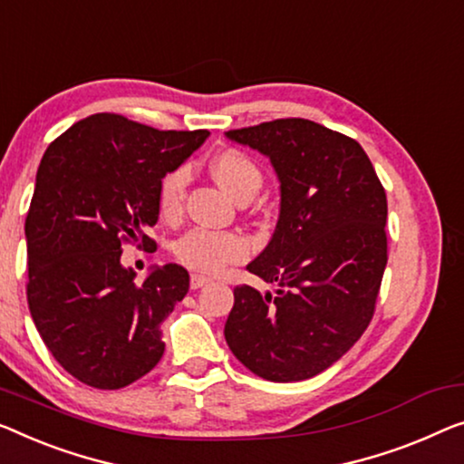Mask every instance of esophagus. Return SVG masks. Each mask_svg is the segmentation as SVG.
Here are the masks:
<instances>
[{
	"mask_svg": "<svg viewBox=\"0 0 464 464\" xmlns=\"http://www.w3.org/2000/svg\"><path fill=\"white\" fill-rule=\"evenodd\" d=\"M206 283H210L208 276H204V275H191V281H189L191 289H199V287H204Z\"/></svg>",
	"mask_w": 464,
	"mask_h": 464,
	"instance_id": "34e87169",
	"label": "esophagus"
}]
</instances>
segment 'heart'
<instances>
[{
	"mask_svg": "<svg viewBox=\"0 0 464 464\" xmlns=\"http://www.w3.org/2000/svg\"><path fill=\"white\" fill-rule=\"evenodd\" d=\"M210 170L231 198L239 199L254 198L262 185V170L246 151L223 150L212 158ZM189 170L188 166H179L162 179L158 189V208L166 220L181 217L185 193H188ZM247 254L246 239L229 231L193 229L183 235L175 246V256L185 266L199 273H217L229 262H237Z\"/></svg>",
	"mask_w": 464,
	"mask_h": 464,
	"instance_id": "heart-1",
	"label": "heart"
}]
</instances>
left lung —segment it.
<instances>
[{
  "label": "left lung",
  "instance_id": "1",
  "mask_svg": "<svg viewBox=\"0 0 464 464\" xmlns=\"http://www.w3.org/2000/svg\"><path fill=\"white\" fill-rule=\"evenodd\" d=\"M271 160L279 220L247 271L276 294L233 289L225 340L268 382L319 375L354 345L375 313L387 265V198L361 143L306 119L225 133Z\"/></svg>",
  "mask_w": 464,
  "mask_h": 464
}]
</instances>
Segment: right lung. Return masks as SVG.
<instances>
[{
	"mask_svg": "<svg viewBox=\"0 0 464 464\" xmlns=\"http://www.w3.org/2000/svg\"><path fill=\"white\" fill-rule=\"evenodd\" d=\"M208 130H158L93 114L50 143L39 164L24 235L26 300L47 350L81 383L121 390L164 354L160 323L189 292L179 265L143 283L122 266V244L156 247L158 189Z\"/></svg>",
	"mask_w": 464,
	"mask_h": 464,
	"instance_id": "1",
	"label": "right lung"
}]
</instances>
